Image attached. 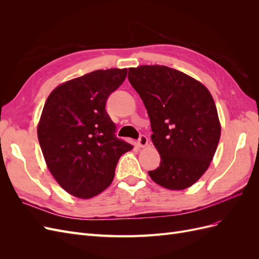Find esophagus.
Wrapping results in <instances>:
<instances>
[{
    "mask_svg": "<svg viewBox=\"0 0 259 259\" xmlns=\"http://www.w3.org/2000/svg\"><path fill=\"white\" fill-rule=\"evenodd\" d=\"M137 145H138V147H140V148L146 147V146L148 145V138H147V136L140 135L139 138H138V140H137Z\"/></svg>",
    "mask_w": 259,
    "mask_h": 259,
    "instance_id": "obj_1",
    "label": "esophagus"
}]
</instances>
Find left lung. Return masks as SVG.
Instances as JSON below:
<instances>
[{
    "label": "left lung",
    "mask_w": 259,
    "mask_h": 259,
    "mask_svg": "<svg viewBox=\"0 0 259 259\" xmlns=\"http://www.w3.org/2000/svg\"><path fill=\"white\" fill-rule=\"evenodd\" d=\"M128 81L150 117L160 166L148 174L170 190L192 186L205 173L221 138L210 93L191 76L166 66L128 69Z\"/></svg>",
    "instance_id": "left-lung-1"
}]
</instances>
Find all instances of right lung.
I'll return each instance as SVG.
<instances>
[{
	"instance_id": "obj_1",
	"label": "right lung",
	"mask_w": 259,
	"mask_h": 259,
	"mask_svg": "<svg viewBox=\"0 0 259 259\" xmlns=\"http://www.w3.org/2000/svg\"><path fill=\"white\" fill-rule=\"evenodd\" d=\"M127 69L84 74L55 89L44 105L37 138L48 167L64 189L90 199L112 183L121 155L133 149L115 136L106 110L109 95L123 83Z\"/></svg>"
}]
</instances>
